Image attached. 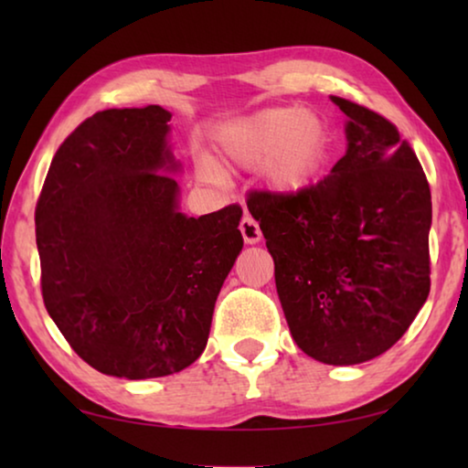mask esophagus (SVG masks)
<instances>
[{
    "label": "esophagus",
    "instance_id": "34e87169",
    "mask_svg": "<svg viewBox=\"0 0 468 468\" xmlns=\"http://www.w3.org/2000/svg\"><path fill=\"white\" fill-rule=\"evenodd\" d=\"M239 229H241V235H243V241L245 243L251 245V243H258L260 239H262V231H260L258 223L251 217H248V215L241 218Z\"/></svg>",
    "mask_w": 468,
    "mask_h": 468
}]
</instances>
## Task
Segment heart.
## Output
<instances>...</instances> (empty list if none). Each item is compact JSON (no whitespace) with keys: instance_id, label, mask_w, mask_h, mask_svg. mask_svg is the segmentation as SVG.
I'll list each match as a JSON object with an SVG mask.
<instances>
[{"instance_id":"1","label":"heart","mask_w":468,"mask_h":468,"mask_svg":"<svg viewBox=\"0 0 468 468\" xmlns=\"http://www.w3.org/2000/svg\"><path fill=\"white\" fill-rule=\"evenodd\" d=\"M223 153L245 169H264L274 192L299 194L326 167L332 133L318 111L271 107L241 117L223 133Z\"/></svg>"}]
</instances>
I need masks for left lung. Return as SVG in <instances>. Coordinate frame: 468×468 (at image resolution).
Listing matches in <instances>:
<instances>
[{"instance_id": "obj_1", "label": "left lung", "mask_w": 468, "mask_h": 468, "mask_svg": "<svg viewBox=\"0 0 468 468\" xmlns=\"http://www.w3.org/2000/svg\"><path fill=\"white\" fill-rule=\"evenodd\" d=\"M346 115V153L299 194L258 192L248 208L274 260L297 346L328 366L386 353L430 295L431 192L396 125L332 97Z\"/></svg>"}]
</instances>
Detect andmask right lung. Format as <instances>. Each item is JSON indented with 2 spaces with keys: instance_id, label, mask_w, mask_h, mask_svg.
I'll use <instances>...</instances> for the list:
<instances>
[{
  "instance_id": "add662e5",
  "label": "right lung",
  "mask_w": 468,
  "mask_h": 468,
  "mask_svg": "<svg viewBox=\"0 0 468 468\" xmlns=\"http://www.w3.org/2000/svg\"><path fill=\"white\" fill-rule=\"evenodd\" d=\"M169 122L158 105L94 113L58 148L37 202L47 312L107 376L192 366L243 248L241 206L200 218L179 212Z\"/></svg>"
}]
</instances>
